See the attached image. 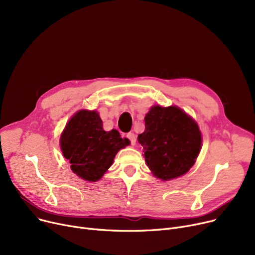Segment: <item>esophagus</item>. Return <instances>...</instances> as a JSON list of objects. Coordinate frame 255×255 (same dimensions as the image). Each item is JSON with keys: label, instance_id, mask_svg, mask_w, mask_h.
<instances>
[{"label": "esophagus", "instance_id": "1", "mask_svg": "<svg viewBox=\"0 0 255 255\" xmlns=\"http://www.w3.org/2000/svg\"><path fill=\"white\" fill-rule=\"evenodd\" d=\"M127 138H129V140L131 141V144H135L136 142V136L133 132H129L127 134Z\"/></svg>", "mask_w": 255, "mask_h": 255}]
</instances>
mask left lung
Wrapping results in <instances>:
<instances>
[{
  "label": "left lung",
  "instance_id": "1",
  "mask_svg": "<svg viewBox=\"0 0 255 255\" xmlns=\"http://www.w3.org/2000/svg\"><path fill=\"white\" fill-rule=\"evenodd\" d=\"M144 126L137 139L153 175L162 181L185 175L202 149L195 121L178 106L154 105L144 117Z\"/></svg>",
  "mask_w": 255,
  "mask_h": 255
}]
</instances>
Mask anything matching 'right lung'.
<instances>
[{
	"instance_id": "obj_1",
	"label": "right lung",
	"mask_w": 255,
	"mask_h": 255,
	"mask_svg": "<svg viewBox=\"0 0 255 255\" xmlns=\"http://www.w3.org/2000/svg\"><path fill=\"white\" fill-rule=\"evenodd\" d=\"M130 144L118 130L104 131L96 111H78L67 123L60 145L74 173L88 182H96L109 169L117 153Z\"/></svg>"
}]
</instances>
